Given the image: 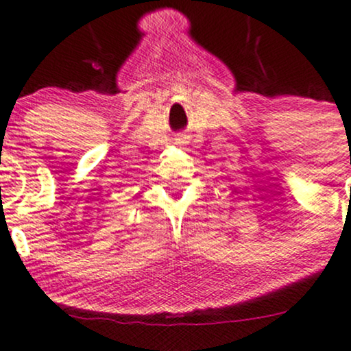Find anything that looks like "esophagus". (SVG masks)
I'll return each mask as SVG.
<instances>
[{
    "mask_svg": "<svg viewBox=\"0 0 351 351\" xmlns=\"http://www.w3.org/2000/svg\"><path fill=\"white\" fill-rule=\"evenodd\" d=\"M179 143H184V138H180V139H179Z\"/></svg>",
    "mask_w": 351,
    "mask_h": 351,
    "instance_id": "esophagus-1",
    "label": "esophagus"
}]
</instances>
